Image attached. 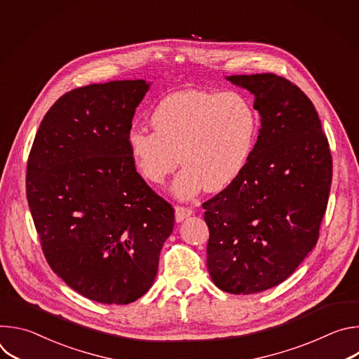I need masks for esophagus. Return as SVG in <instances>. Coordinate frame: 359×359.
Wrapping results in <instances>:
<instances>
[{
	"mask_svg": "<svg viewBox=\"0 0 359 359\" xmlns=\"http://www.w3.org/2000/svg\"><path fill=\"white\" fill-rule=\"evenodd\" d=\"M175 210H176V222H179V223L193 215V210H191V209L183 208V206H176Z\"/></svg>",
	"mask_w": 359,
	"mask_h": 359,
	"instance_id": "obj_1",
	"label": "esophagus"
}]
</instances>
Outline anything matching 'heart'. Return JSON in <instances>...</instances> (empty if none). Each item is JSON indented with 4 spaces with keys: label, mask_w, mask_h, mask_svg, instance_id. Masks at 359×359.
<instances>
[{
    "label": "heart",
    "mask_w": 359,
    "mask_h": 359,
    "mask_svg": "<svg viewBox=\"0 0 359 359\" xmlns=\"http://www.w3.org/2000/svg\"><path fill=\"white\" fill-rule=\"evenodd\" d=\"M150 125L153 132L133 128L128 133L130 161L153 186L163 184L180 161L184 168L172 190L183 200L203 189L230 187L245 170L257 136L254 109L236 92L172 93L153 109Z\"/></svg>",
    "instance_id": "obj_1"
}]
</instances>
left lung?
I'll use <instances>...</instances> for the list:
<instances>
[{
	"label": "left lung",
	"instance_id": "left-lung-1",
	"mask_svg": "<svg viewBox=\"0 0 359 359\" xmlns=\"http://www.w3.org/2000/svg\"><path fill=\"white\" fill-rule=\"evenodd\" d=\"M254 95L262 129L243 175L203 203L208 270L230 294L287 280L316 247L332 180L318 114L297 85L276 74L233 75Z\"/></svg>",
	"mask_w": 359,
	"mask_h": 359
}]
</instances>
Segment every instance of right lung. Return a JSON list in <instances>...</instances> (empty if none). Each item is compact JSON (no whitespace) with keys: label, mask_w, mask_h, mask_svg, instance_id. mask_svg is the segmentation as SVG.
<instances>
[{"label":"right lung","mask_w":359,"mask_h":359,"mask_svg":"<svg viewBox=\"0 0 359 359\" xmlns=\"http://www.w3.org/2000/svg\"><path fill=\"white\" fill-rule=\"evenodd\" d=\"M143 79L92 83L43 116L27 166V198L49 267L72 290L123 305L149 291L175 210L136 172L128 133Z\"/></svg>","instance_id":"1"}]
</instances>
